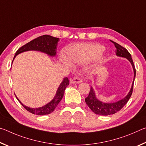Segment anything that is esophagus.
Returning <instances> with one entry per match:
<instances>
[{
	"label": "esophagus",
	"instance_id": "esophagus-1",
	"mask_svg": "<svg viewBox=\"0 0 146 146\" xmlns=\"http://www.w3.org/2000/svg\"><path fill=\"white\" fill-rule=\"evenodd\" d=\"M82 79H80L79 77H74L70 79L71 84H78L82 82Z\"/></svg>",
	"mask_w": 146,
	"mask_h": 146
}]
</instances>
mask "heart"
Here are the masks:
<instances>
[{"mask_svg":"<svg viewBox=\"0 0 146 146\" xmlns=\"http://www.w3.org/2000/svg\"><path fill=\"white\" fill-rule=\"evenodd\" d=\"M104 50V47L100 44L78 43L68 49L67 53L70 61L62 54L60 55V60L68 66L72 65L71 61L76 64H84L99 57Z\"/></svg>","mask_w":146,"mask_h":146,"instance_id":"b5f03b06","label":"heart"}]
</instances>
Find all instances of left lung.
I'll return each mask as SVG.
<instances>
[{
	"label": "left lung",
	"instance_id": "obj_1",
	"mask_svg": "<svg viewBox=\"0 0 146 146\" xmlns=\"http://www.w3.org/2000/svg\"><path fill=\"white\" fill-rule=\"evenodd\" d=\"M111 42L115 44V48L117 49H116V55L118 56H120V57H123L127 58V60L130 62V63L132 65V67L133 69L134 77H133V81L129 92L128 93L127 95L125 96L124 98L115 102L105 103L99 100L97 98V97H96L95 90H94L92 86H91L89 95L88 96V97H86L85 98L86 104L88 105V107L90 108L91 111H92L93 113H95V114L104 116L115 114V113L119 111L126 104L127 101L129 100L131 96L132 95L133 84H134V80L136 76V70L135 68V65L134 64H133L131 55V54L129 53V51H128L126 49L123 48V47L119 45L118 44L116 43L113 41Z\"/></svg>",
	"mask_w": 146,
	"mask_h": 146
}]
</instances>
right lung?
I'll list each match as a JSON object with an SVG mask.
<instances>
[{
    "label": "right lung",
    "mask_w": 146,
    "mask_h": 146,
    "mask_svg": "<svg viewBox=\"0 0 146 146\" xmlns=\"http://www.w3.org/2000/svg\"><path fill=\"white\" fill-rule=\"evenodd\" d=\"M58 40V38L53 37V36L48 35H44L39 36V37L34 39V40L30 41L29 42L27 43L25 45L22 46L21 48H20L17 51L15 55L12 63H13L15 58L16 57L17 55L28 51H38L46 53L50 56H55L56 54V46H57ZM69 83H70V82H69L68 78L67 77L64 78L62 82H61L60 86H58L57 90H56L55 96L54 97L52 100L50 101L47 104L42 106V107L36 108H31L28 107V106L24 105L19 100L16 95L15 97L19 101V102L21 104L22 106L27 111H28L29 112L36 115H48L50 114V113H52L55 110V109L58 104V103L60 102L62 98H63L64 91H65L67 86L69 85Z\"/></svg>",
    "instance_id": "obj_1"
}]
</instances>
